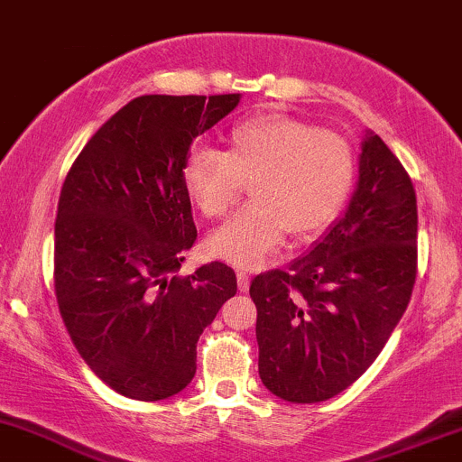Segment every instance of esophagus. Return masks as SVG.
<instances>
[{
  "mask_svg": "<svg viewBox=\"0 0 462 462\" xmlns=\"http://www.w3.org/2000/svg\"><path fill=\"white\" fill-rule=\"evenodd\" d=\"M236 284H238V291L241 293H245L249 289V275L245 272H236Z\"/></svg>",
  "mask_w": 462,
  "mask_h": 462,
  "instance_id": "1",
  "label": "esophagus"
}]
</instances>
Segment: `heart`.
Masks as SVG:
<instances>
[{"mask_svg":"<svg viewBox=\"0 0 462 462\" xmlns=\"http://www.w3.org/2000/svg\"><path fill=\"white\" fill-rule=\"evenodd\" d=\"M352 145L289 115H258L226 136V152L189 153L182 182L206 219H221L249 184L252 204L208 238L213 256L256 267L284 243L309 241L337 219L354 184Z\"/></svg>","mask_w":462,"mask_h":462,"instance_id":"b5f03b06","label":"heart"}]
</instances>
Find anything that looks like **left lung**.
Masks as SVG:
<instances>
[{"instance_id":"obj_1","label":"left lung","mask_w":462,"mask_h":462,"mask_svg":"<svg viewBox=\"0 0 462 462\" xmlns=\"http://www.w3.org/2000/svg\"><path fill=\"white\" fill-rule=\"evenodd\" d=\"M415 275V189L395 153L367 130L346 215L306 256L249 286L263 384L293 404L346 391L383 352Z\"/></svg>"}]
</instances>
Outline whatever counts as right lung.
<instances>
[{"mask_svg": "<svg viewBox=\"0 0 462 462\" xmlns=\"http://www.w3.org/2000/svg\"><path fill=\"white\" fill-rule=\"evenodd\" d=\"M241 95H141L91 136L58 199L54 286L73 346L116 393L158 402L193 380L198 341L236 275L180 278L198 230L182 169Z\"/></svg>", "mask_w": 462, "mask_h": 462, "instance_id": "obj_1", "label": "right lung"}]
</instances>
